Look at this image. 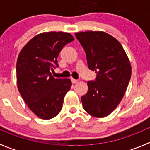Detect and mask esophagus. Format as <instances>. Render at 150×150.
<instances>
[{"instance_id":"obj_1","label":"esophagus","mask_w":150,"mask_h":150,"mask_svg":"<svg viewBox=\"0 0 150 150\" xmlns=\"http://www.w3.org/2000/svg\"><path fill=\"white\" fill-rule=\"evenodd\" d=\"M71 82H72L73 83H76L78 82V79H74V78H71Z\"/></svg>"}]
</instances>
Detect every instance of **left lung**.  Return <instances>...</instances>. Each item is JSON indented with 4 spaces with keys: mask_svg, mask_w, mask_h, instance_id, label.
<instances>
[{
    "mask_svg": "<svg viewBox=\"0 0 150 150\" xmlns=\"http://www.w3.org/2000/svg\"><path fill=\"white\" fill-rule=\"evenodd\" d=\"M86 54L88 67L98 74L88 82V91L82 96L83 108L97 118L108 116L116 109L126 91L132 66L121 43L104 31L75 34Z\"/></svg>",
    "mask_w": 150,
    "mask_h": 150,
    "instance_id": "obj_1",
    "label": "left lung"
}]
</instances>
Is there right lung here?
<instances>
[{"label":"right lung","instance_id":"right-lung-1","mask_svg":"<svg viewBox=\"0 0 150 150\" xmlns=\"http://www.w3.org/2000/svg\"><path fill=\"white\" fill-rule=\"evenodd\" d=\"M74 40L66 32H43L30 40L19 52L16 63L17 86L29 109L43 120L52 119L62 110L71 88L70 79L52 76L57 58L64 46Z\"/></svg>","mask_w":150,"mask_h":150}]
</instances>
